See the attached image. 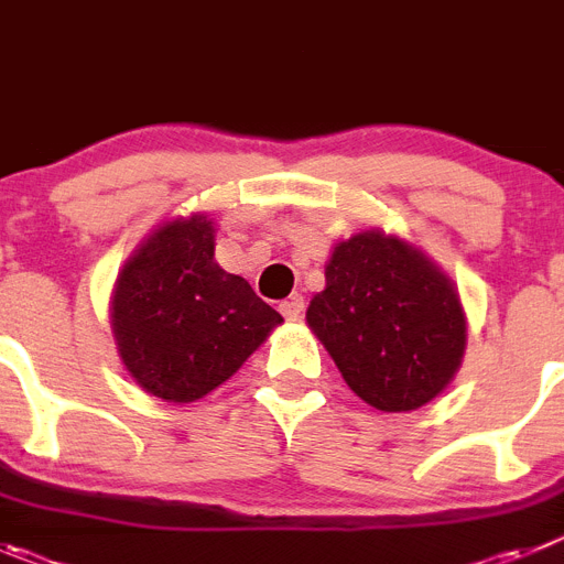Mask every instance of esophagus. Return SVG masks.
<instances>
[{"label": "esophagus", "mask_w": 564, "mask_h": 564, "mask_svg": "<svg viewBox=\"0 0 564 564\" xmlns=\"http://www.w3.org/2000/svg\"><path fill=\"white\" fill-rule=\"evenodd\" d=\"M278 312H281L286 319H297L303 314V297L301 294H292V297H286V301L278 306Z\"/></svg>", "instance_id": "obj_1"}]
</instances>
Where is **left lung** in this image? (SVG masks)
<instances>
[{
	"label": "left lung",
	"mask_w": 564,
	"mask_h": 564,
	"mask_svg": "<svg viewBox=\"0 0 564 564\" xmlns=\"http://www.w3.org/2000/svg\"><path fill=\"white\" fill-rule=\"evenodd\" d=\"M306 323L348 388L384 413H408L453 382L466 314L453 281L421 250L382 230L339 241Z\"/></svg>",
	"instance_id": "obj_1"
}]
</instances>
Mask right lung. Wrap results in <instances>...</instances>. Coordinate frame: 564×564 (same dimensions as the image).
I'll return each mask as SVG.
<instances>
[{"mask_svg":"<svg viewBox=\"0 0 564 564\" xmlns=\"http://www.w3.org/2000/svg\"><path fill=\"white\" fill-rule=\"evenodd\" d=\"M207 216L156 227L123 263L111 334L134 382L165 402H196L236 373L281 314L216 263Z\"/></svg>","mask_w":564,"mask_h":564,"instance_id":"obj_1","label":"right lung"}]
</instances>
